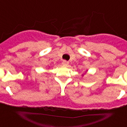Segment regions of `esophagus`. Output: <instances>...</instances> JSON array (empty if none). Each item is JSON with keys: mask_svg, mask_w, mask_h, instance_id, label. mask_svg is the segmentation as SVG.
<instances>
[{"mask_svg": "<svg viewBox=\"0 0 127 127\" xmlns=\"http://www.w3.org/2000/svg\"><path fill=\"white\" fill-rule=\"evenodd\" d=\"M62 64L64 65H69V62L66 61V60H63Z\"/></svg>", "mask_w": 127, "mask_h": 127, "instance_id": "34e87169", "label": "esophagus"}]
</instances>
